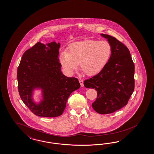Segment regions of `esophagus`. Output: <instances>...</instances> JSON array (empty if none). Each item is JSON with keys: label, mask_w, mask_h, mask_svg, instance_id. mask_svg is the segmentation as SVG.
I'll use <instances>...</instances> for the list:
<instances>
[{"label": "esophagus", "mask_w": 154, "mask_h": 154, "mask_svg": "<svg viewBox=\"0 0 154 154\" xmlns=\"http://www.w3.org/2000/svg\"><path fill=\"white\" fill-rule=\"evenodd\" d=\"M79 82L80 84H81V86L82 87H84V85H83V81L82 80V79H79Z\"/></svg>", "instance_id": "obj_1"}]
</instances>
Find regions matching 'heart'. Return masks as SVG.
Instances as JSON below:
<instances>
[{
    "instance_id": "b5f03b06",
    "label": "heart",
    "mask_w": 154,
    "mask_h": 154,
    "mask_svg": "<svg viewBox=\"0 0 154 154\" xmlns=\"http://www.w3.org/2000/svg\"><path fill=\"white\" fill-rule=\"evenodd\" d=\"M112 47L106 41L84 40L71 44L68 52L60 53V62L69 73H73L79 63L89 76L96 75L105 67L111 55Z\"/></svg>"
}]
</instances>
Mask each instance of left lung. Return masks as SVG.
<instances>
[{"label": "left lung", "mask_w": 154, "mask_h": 154, "mask_svg": "<svg viewBox=\"0 0 154 154\" xmlns=\"http://www.w3.org/2000/svg\"><path fill=\"white\" fill-rule=\"evenodd\" d=\"M112 47L109 62L97 75L84 82L88 88L97 92L96 101L92 104L98 113L109 114L127 105L134 90L135 66L128 48L116 38L101 34Z\"/></svg>", "instance_id": "8db88e82"}]
</instances>
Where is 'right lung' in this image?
I'll use <instances>...</instances> for the list:
<instances>
[{
    "mask_svg": "<svg viewBox=\"0 0 154 154\" xmlns=\"http://www.w3.org/2000/svg\"><path fill=\"white\" fill-rule=\"evenodd\" d=\"M60 43L45 45L38 42L26 50L17 70L18 87L23 102L38 116L61 115L70 94L81 86L78 79L68 77L61 71L58 58ZM42 91V99L36 103L33 94Z\"/></svg>",
    "mask_w": 154,
    "mask_h": 154,
    "instance_id": "add662e5",
    "label": "right lung"
}]
</instances>
